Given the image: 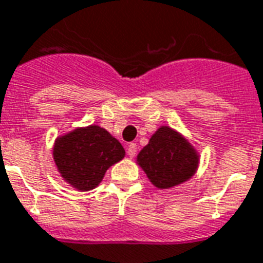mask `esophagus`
Masks as SVG:
<instances>
[{
    "label": "esophagus",
    "instance_id": "esophagus-1",
    "mask_svg": "<svg viewBox=\"0 0 263 263\" xmlns=\"http://www.w3.org/2000/svg\"><path fill=\"white\" fill-rule=\"evenodd\" d=\"M136 152H138V146H136V143H129L127 146V153L128 156L131 157H135L136 156Z\"/></svg>",
    "mask_w": 263,
    "mask_h": 263
}]
</instances>
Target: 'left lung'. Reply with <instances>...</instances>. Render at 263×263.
I'll return each mask as SVG.
<instances>
[{"label":"left lung","mask_w":263,"mask_h":263,"mask_svg":"<svg viewBox=\"0 0 263 263\" xmlns=\"http://www.w3.org/2000/svg\"><path fill=\"white\" fill-rule=\"evenodd\" d=\"M136 160L157 188L166 190L191 179L198 168L199 156L179 132L161 127Z\"/></svg>","instance_id":"1"}]
</instances>
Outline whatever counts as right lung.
Here are the masks:
<instances>
[{
    "mask_svg": "<svg viewBox=\"0 0 263 263\" xmlns=\"http://www.w3.org/2000/svg\"><path fill=\"white\" fill-rule=\"evenodd\" d=\"M124 156L125 150L119 140L98 125L76 128L57 138L53 147L61 177L80 191L97 187L107 169Z\"/></svg>",
    "mask_w": 263,
    "mask_h": 263,
    "instance_id": "add662e5",
    "label": "right lung"
}]
</instances>
